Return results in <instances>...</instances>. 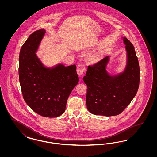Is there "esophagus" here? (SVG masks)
Segmentation results:
<instances>
[{"label":"esophagus","instance_id":"34e87169","mask_svg":"<svg viewBox=\"0 0 157 157\" xmlns=\"http://www.w3.org/2000/svg\"><path fill=\"white\" fill-rule=\"evenodd\" d=\"M86 71V67L84 64H79L77 67V73L79 76L83 75Z\"/></svg>","mask_w":157,"mask_h":157}]
</instances>
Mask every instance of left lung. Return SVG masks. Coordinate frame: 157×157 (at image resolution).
Wrapping results in <instances>:
<instances>
[{"label":"left lung","mask_w":157,"mask_h":157,"mask_svg":"<svg viewBox=\"0 0 157 157\" xmlns=\"http://www.w3.org/2000/svg\"><path fill=\"white\" fill-rule=\"evenodd\" d=\"M127 52V63L122 73L110 76L106 70V56L88 66L83 79L87 85L86 102L91 113L111 117L119 115L131 103L140 84V66L134 47L123 37Z\"/></svg>","instance_id":"obj_1"}]
</instances>
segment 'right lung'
I'll return each mask as SVG.
<instances>
[{
    "label": "right lung",
    "instance_id": "obj_1",
    "mask_svg": "<svg viewBox=\"0 0 157 157\" xmlns=\"http://www.w3.org/2000/svg\"><path fill=\"white\" fill-rule=\"evenodd\" d=\"M44 29L32 33L19 54V77L23 97L37 114L57 117L65 111L67 98L79 82L75 65L45 67L36 52L45 35Z\"/></svg>",
    "mask_w": 157,
    "mask_h": 157
}]
</instances>
